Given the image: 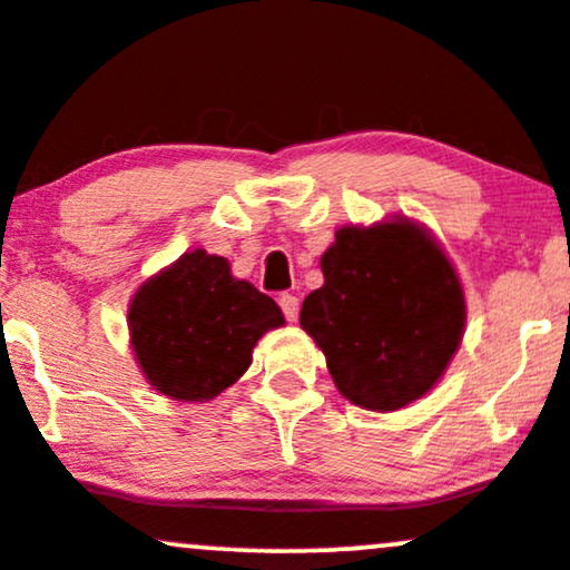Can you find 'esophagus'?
Wrapping results in <instances>:
<instances>
[{
	"mask_svg": "<svg viewBox=\"0 0 570 570\" xmlns=\"http://www.w3.org/2000/svg\"><path fill=\"white\" fill-rule=\"evenodd\" d=\"M279 309H283L287 323H293V320L298 317V298L291 296V293H283V296H279Z\"/></svg>",
	"mask_w": 570,
	"mask_h": 570,
	"instance_id": "esophagus-1",
	"label": "esophagus"
}]
</instances>
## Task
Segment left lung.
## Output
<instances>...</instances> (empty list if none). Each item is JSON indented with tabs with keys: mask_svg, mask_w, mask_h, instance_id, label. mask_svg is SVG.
Masks as SVG:
<instances>
[{
	"mask_svg": "<svg viewBox=\"0 0 570 570\" xmlns=\"http://www.w3.org/2000/svg\"><path fill=\"white\" fill-rule=\"evenodd\" d=\"M325 285L301 327L325 354L338 392L397 411L443 376L464 331V293L445 253L411 220L344 226L320 261Z\"/></svg>",
	"mask_w": 570,
	"mask_h": 570,
	"instance_id": "left-lung-1",
	"label": "left lung"
}]
</instances>
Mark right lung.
I'll return each mask as SVG.
<instances>
[{
	"label": "right lung",
	"mask_w": 570,
	"mask_h": 570,
	"mask_svg": "<svg viewBox=\"0 0 570 570\" xmlns=\"http://www.w3.org/2000/svg\"><path fill=\"white\" fill-rule=\"evenodd\" d=\"M127 320L136 360L154 390L197 403L243 376L256 341L285 323L266 293L234 279L229 261L205 250L186 253L140 285Z\"/></svg>",
	"instance_id": "add662e5"
}]
</instances>
